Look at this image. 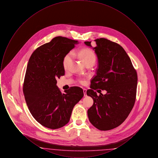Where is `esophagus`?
<instances>
[{
  "mask_svg": "<svg viewBox=\"0 0 158 158\" xmlns=\"http://www.w3.org/2000/svg\"><path fill=\"white\" fill-rule=\"evenodd\" d=\"M83 93H84V96L86 97V89H83Z\"/></svg>",
  "mask_w": 158,
  "mask_h": 158,
  "instance_id": "esophagus-1",
  "label": "esophagus"
}]
</instances>
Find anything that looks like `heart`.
<instances>
[{"label":"heart","mask_w":158,"mask_h":158,"mask_svg":"<svg viewBox=\"0 0 158 158\" xmlns=\"http://www.w3.org/2000/svg\"><path fill=\"white\" fill-rule=\"evenodd\" d=\"M77 54L82 59L83 63L87 65L89 63L95 64L96 60H97V56L95 52L90 50L89 48H84L79 52H77ZM73 54L72 52H70L67 53L63 59V66L64 69H67L69 64H70L72 59H73ZM79 82L81 84H83L85 81L82 79H80L79 80Z\"/></svg>","instance_id":"obj_1"}]
</instances>
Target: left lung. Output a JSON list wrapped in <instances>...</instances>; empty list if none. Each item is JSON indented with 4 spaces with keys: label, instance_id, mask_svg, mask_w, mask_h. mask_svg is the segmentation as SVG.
I'll return each instance as SVG.
<instances>
[{
    "label": "left lung",
    "instance_id": "8db88e82",
    "mask_svg": "<svg viewBox=\"0 0 158 158\" xmlns=\"http://www.w3.org/2000/svg\"><path fill=\"white\" fill-rule=\"evenodd\" d=\"M95 41L97 46L94 49L98 57V67L90 81V89L86 91L94 99L88 115L95 127L106 131L121 125L133 109L137 74L120 44L104 38ZM85 44L92 47L91 41H85ZM98 89L106 90L107 93L97 96L96 90Z\"/></svg>",
    "mask_w": 158,
    "mask_h": 158
}]
</instances>
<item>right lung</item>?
Segmentation results:
<instances>
[{"instance_id":"add662e5","label":"right lung","mask_w":158,"mask_h":158,"mask_svg":"<svg viewBox=\"0 0 158 158\" xmlns=\"http://www.w3.org/2000/svg\"><path fill=\"white\" fill-rule=\"evenodd\" d=\"M63 37L54 38L32 53L23 84L31 114L40 124L51 129L68 124L74 106L83 97L82 89L78 86L61 93L56 85V79L64 75V56L77 43V41Z\"/></svg>"}]
</instances>
